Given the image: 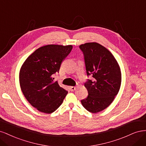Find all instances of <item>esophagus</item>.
I'll return each instance as SVG.
<instances>
[{
	"label": "esophagus",
	"mask_w": 146,
	"mask_h": 146,
	"mask_svg": "<svg viewBox=\"0 0 146 146\" xmlns=\"http://www.w3.org/2000/svg\"><path fill=\"white\" fill-rule=\"evenodd\" d=\"M76 87H75V86H71V87H70V90H71V91H74V90H76Z\"/></svg>",
	"instance_id": "34e87169"
}]
</instances>
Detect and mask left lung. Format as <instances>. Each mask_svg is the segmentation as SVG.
Instances as JSON below:
<instances>
[{"mask_svg":"<svg viewBox=\"0 0 146 146\" xmlns=\"http://www.w3.org/2000/svg\"><path fill=\"white\" fill-rule=\"evenodd\" d=\"M84 56L88 80L84 86L88 96L81 100L85 109L93 113L109 107L118 93L121 84V72L117 60L110 51L96 42L79 46Z\"/></svg>","mask_w":146,"mask_h":146,"instance_id":"obj_1","label":"left lung"}]
</instances>
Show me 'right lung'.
I'll return each mask as SVG.
<instances>
[{"mask_svg":"<svg viewBox=\"0 0 146 146\" xmlns=\"http://www.w3.org/2000/svg\"><path fill=\"white\" fill-rule=\"evenodd\" d=\"M72 45H47L36 50L22 64L19 83L23 95L39 111L51 113L62 104L68 92L53 78L71 52Z\"/></svg>","mask_w":146,"mask_h":146,"instance_id":"add662e5","label":"right lung"}]
</instances>
